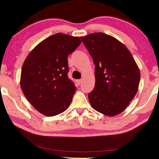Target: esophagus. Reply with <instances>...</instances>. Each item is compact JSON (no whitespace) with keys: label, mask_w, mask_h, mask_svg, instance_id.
Returning a JSON list of instances; mask_svg holds the SVG:
<instances>
[{"label":"esophagus","mask_w":159,"mask_h":159,"mask_svg":"<svg viewBox=\"0 0 159 159\" xmlns=\"http://www.w3.org/2000/svg\"><path fill=\"white\" fill-rule=\"evenodd\" d=\"M81 82H82V80H76V84H77V85H80L81 84Z\"/></svg>","instance_id":"obj_1"}]
</instances>
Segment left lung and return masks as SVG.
I'll use <instances>...</instances> for the list:
<instances>
[{
  "label": "left lung",
  "instance_id": "obj_1",
  "mask_svg": "<svg viewBox=\"0 0 159 159\" xmlns=\"http://www.w3.org/2000/svg\"><path fill=\"white\" fill-rule=\"evenodd\" d=\"M95 64V84L88 94L95 111L109 117L123 112L135 96L141 74L131 52L116 38L102 32L81 37Z\"/></svg>",
  "mask_w": 159,
  "mask_h": 159
}]
</instances>
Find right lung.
<instances>
[{
  "mask_svg": "<svg viewBox=\"0 0 159 159\" xmlns=\"http://www.w3.org/2000/svg\"><path fill=\"white\" fill-rule=\"evenodd\" d=\"M79 37L57 33L39 43L24 62L20 87L38 111L55 116L68 108L76 87L68 78V56L81 44Z\"/></svg>",
  "mask_w": 159,
  "mask_h": 159,
  "instance_id": "add662e5",
  "label": "right lung"
}]
</instances>
